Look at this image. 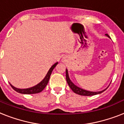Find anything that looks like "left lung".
Masks as SVG:
<instances>
[{
  "instance_id": "obj_1",
  "label": "left lung",
  "mask_w": 124,
  "mask_h": 124,
  "mask_svg": "<svg viewBox=\"0 0 124 124\" xmlns=\"http://www.w3.org/2000/svg\"><path fill=\"white\" fill-rule=\"evenodd\" d=\"M105 35L108 36V38H110L109 36V35L108 34H106ZM66 79H67V83H68V86H70V88L72 89V90L74 93L78 94V95H84V96H92V95H97V94H100L102 93L103 92H104L105 90H106L108 88H106V89H104L102 91H101V92H90V91H87L86 90H84V89H82L81 88L78 87V86H76L72 83V81L70 80V78H69V75H68V70L66 69Z\"/></svg>"
}]
</instances>
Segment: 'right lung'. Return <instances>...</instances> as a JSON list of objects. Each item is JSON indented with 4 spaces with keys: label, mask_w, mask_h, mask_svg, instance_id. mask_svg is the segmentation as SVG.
<instances>
[{
    "label": "right lung",
    "mask_w": 124,
    "mask_h": 124,
    "mask_svg": "<svg viewBox=\"0 0 124 124\" xmlns=\"http://www.w3.org/2000/svg\"><path fill=\"white\" fill-rule=\"evenodd\" d=\"M57 63H58V62H56V63H54V65L50 67V68L48 71V72H47V74H46V76L44 78V79H43V80L40 82V83H38V85L34 86L31 87V88H29L20 89V88H17L13 86L11 84H10L11 86L13 88V90H15L16 92H17L18 93H20L34 94V93H39V92H41L43 89L45 88V86H46V85L48 84L49 79H50V75H51V74H52V70H53V69L56 67V65H57Z\"/></svg>",
    "instance_id": "add662e5"
}]
</instances>
